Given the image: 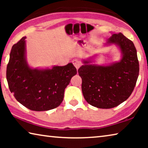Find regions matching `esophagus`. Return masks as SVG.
Wrapping results in <instances>:
<instances>
[{
  "instance_id": "esophagus-1",
  "label": "esophagus",
  "mask_w": 148,
  "mask_h": 148,
  "mask_svg": "<svg viewBox=\"0 0 148 148\" xmlns=\"http://www.w3.org/2000/svg\"><path fill=\"white\" fill-rule=\"evenodd\" d=\"M72 63H73V64L74 65V66L76 67V69H78L80 67V66L82 65L81 61L77 59H74L73 61H72Z\"/></svg>"
}]
</instances>
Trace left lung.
<instances>
[{
    "label": "left lung",
    "instance_id": "obj_1",
    "mask_svg": "<svg viewBox=\"0 0 148 148\" xmlns=\"http://www.w3.org/2000/svg\"><path fill=\"white\" fill-rule=\"evenodd\" d=\"M107 44L119 47L121 59L110 65L92 64L84 60L78 69L82 90L86 101L91 106L108 109L118 106L131 96L139 74L136 49L131 40L122 33L113 34Z\"/></svg>",
    "mask_w": 148,
    "mask_h": 148
}]
</instances>
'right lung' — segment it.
<instances>
[{
  "label": "right lung",
  "mask_w": 148,
  "mask_h": 148,
  "mask_svg": "<svg viewBox=\"0 0 148 148\" xmlns=\"http://www.w3.org/2000/svg\"><path fill=\"white\" fill-rule=\"evenodd\" d=\"M25 38L12 47L7 65L6 79L10 91L19 103L33 111H47L58 107L64 98V89L76 69L70 62L52 69H32L26 59Z\"/></svg>",
  "instance_id": "1"
}]
</instances>
